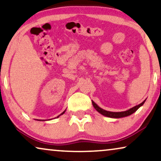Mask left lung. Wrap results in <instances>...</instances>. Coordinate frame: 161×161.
<instances>
[{"instance_id":"obj_1","label":"left lung","mask_w":161,"mask_h":161,"mask_svg":"<svg viewBox=\"0 0 161 161\" xmlns=\"http://www.w3.org/2000/svg\"><path fill=\"white\" fill-rule=\"evenodd\" d=\"M145 101H146V100H145L144 101H143L141 104L136 105L135 107L132 108H130L129 110H127V111H121V112H112V111H105V110L101 108L100 107H99L98 105L94 102V101H92V105H93L94 108L96 109V111H98L99 113L102 114V115L107 116V117H110V118L118 119V118L125 117V116H130V115H131V114H133L134 112H136L141 106H142V105H144Z\"/></svg>"}]
</instances>
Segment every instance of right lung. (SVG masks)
<instances>
[{"instance_id":"obj_1","label":"right lung","mask_w":161,"mask_h":161,"mask_svg":"<svg viewBox=\"0 0 161 161\" xmlns=\"http://www.w3.org/2000/svg\"><path fill=\"white\" fill-rule=\"evenodd\" d=\"M65 111H66V110H65V111H64V112H62V113H61V114H60V115H59V116H57V118H58V117H59V116H60L61 115H62V114H64L65 113ZM38 121H42V120H38ZM43 121V120H42Z\"/></svg>"}]
</instances>
